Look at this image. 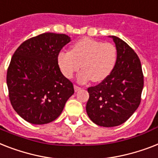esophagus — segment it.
Listing matches in <instances>:
<instances>
[{"label":"esophagus","instance_id":"1","mask_svg":"<svg viewBox=\"0 0 158 158\" xmlns=\"http://www.w3.org/2000/svg\"><path fill=\"white\" fill-rule=\"evenodd\" d=\"M74 89H75V91H78V90H80L81 89V87H79L78 85H74Z\"/></svg>","mask_w":158,"mask_h":158}]
</instances>
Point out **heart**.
Here are the masks:
<instances>
[{
    "mask_svg": "<svg viewBox=\"0 0 158 158\" xmlns=\"http://www.w3.org/2000/svg\"><path fill=\"white\" fill-rule=\"evenodd\" d=\"M117 48L110 43L84 37L76 41L71 51H61L58 55V65L65 77L72 78L79 71L80 82L90 80L101 82L110 75L117 61Z\"/></svg>",
    "mask_w": 158,
    "mask_h": 158,
    "instance_id": "obj_1",
    "label": "heart"
}]
</instances>
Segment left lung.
<instances>
[{"label": "left lung", "mask_w": 158, "mask_h": 158, "mask_svg": "<svg viewBox=\"0 0 158 158\" xmlns=\"http://www.w3.org/2000/svg\"><path fill=\"white\" fill-rule=\"evenodd\" d=\"M117 61L111 74L99 85L88 88L86 113L98 126L113 127L127 122L138 108L143 88L140 60L131 46L111 36Z\"/></svg>", "instance_id": "obj_1"}]
</instances>
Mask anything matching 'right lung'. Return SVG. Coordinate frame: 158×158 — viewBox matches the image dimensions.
Wrapping results in <instances>:
<instances>
[{
	"mask_svg": "<svg viewBox=\"0 0 158 158\" xmlns=\"http://www.w3.org/2000/svg\"><path fill=\"white\" fill-rule=\"evenodd\" d=\"M70 41L65 34L45 32L15 50L6 77L9 97L15 112L29 123L55 121L74 93L58 65V55Z\"/></svg>",
	"mask_w": 158,
	"mask_h": 158,
	"instance_id": "1",
	"label": "right lung"
}]
</instances>
